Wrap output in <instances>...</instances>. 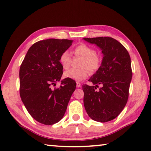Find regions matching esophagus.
Instances as JSON below:
<instances>
[{"label": "esophagus", "instance_id": "esophagus-1", "mask_svg": "<svg viewBox=\"0 0 151 151\" xmlns=\"http://www.w3.org/2000/svg\"><path fill=\"white\" fill-rule=\"evenodd\" d=\"M76 88H80L81 86V83L78 82H76Z\"/></svg>", "mask_w": 151, "mask_h": 151}]
</instances>
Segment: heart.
Masks as SVG:
<instances>
[{"instance_id": "obj_1", "label": "heart", "mask_w": 151, "mask_h": 151, "mask_svg": "<svg viewBox=\"0 0 151 151\" xmlns=\"http://www.w3.org/2000/svg\"><path fill=\"white\" fill-rule=\"evenodd\" d=\"M73 52L75 57H81L80 69H72L64 73L67 78L81 81L89 75V70L95 73L101 67L102 59L101 56L95 52L92 47L84 43L80 44L73 49ZM59 62L64 69H68L72 63V58L67 51L60 54Z\"/></svg>"}]
</instances>
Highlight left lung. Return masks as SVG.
Returning <instances> with one entry per match:
<instances>
[{"mask_svg":"<svg viewBox=\"0 0 151 151\" xmlns=\"http://www.w3.org/2000/svg\"><path fill=\"white\" fill-rule=\"evenodd\" d=\"M84 40L97 45L103 54L101 67L89 80L95 86H82L84 107L92 119L105 123L117 117L128 101L132 76L130 57L123 45L112 37ZM99 85L101 88L96 91Z\"/></svg>","mask_w":151,"mask_h":151,"instance_id":"1","label":"left lung"}]
</instances>
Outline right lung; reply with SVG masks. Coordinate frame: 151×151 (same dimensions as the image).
Here are the masks:
<instances>
[{"label":"right lung","mask_w":151,"mask_h":151,"mask_svg":"<svg viewBox=\"0 0 151 151\" xmlns=\"http://www.w3.org/2000/svg\"><path fill=\"white\" fill-rule=\"evenodd\" d=\"M72 40L48 39L35 43L28 49L19 70L20 96L27 111L40 123L51 125L62 119L76 82L65 78L54 88L63 74L60 54Z\"/></svg>","instance_id":"1"}]
</instances>
